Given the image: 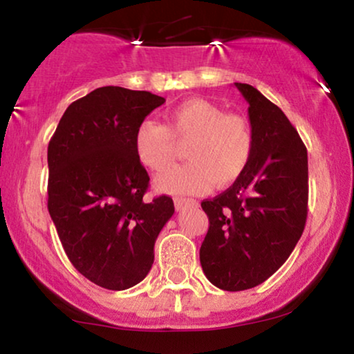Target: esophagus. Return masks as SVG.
Returning <instances> with one entry per match:
<instances>
[{
	"instance_id": "34e87169",
	"label": "esophagus",
	"mask_w": 354,
	"mask_h": 354,
	"mask_svg": "<svg viewBox=\"0 0 354 354\" xmlns=\"http://www.w3.org/2000/svg\"><path fill=\"white\" fill-rule=\"evenodd\" d=\"M174 205H176L177 211H183L187 209V207L198 206V201L192 200V198H176V200H174Z\"/></svg>"
}]
</instances>
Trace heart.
<instances>
[{
  "mask_svg": "<svg viewBox=\"0 0 354 354\" xmlns=\"http://www.w3.org/2000/svg\"><path fill=\"white\" fill-rule=\"evenodd\" d=\"M177 145H185L188 162L159 176L154 187L171 195H196L209 190L212 183L230 185L246 171L254 135L243 115L229 114L203 98L187 100L167 111L164 125L143 120L133 135L135 156L153 172L171 166Z\"/></svg>",
  "mask_w": 354,
  "mask_h": 354,
  "instance_id": "1",
  "label": "heart"
}]
</instances>
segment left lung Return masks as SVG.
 <instances>
[{
    "label": "left lung",
    "instance_id": "left-lung-1",
    "mask_svg": "<svg viewBox=\"0 0 354 354\" xmlns=\"http://www.w3.org/2000/svg\"><path fill=\"white\" fill-rule=\"evenodd\" d=\"M235 86L250 104L253 156L234 185L201 203L209 217L203 272L227 292L268 280L292 254L308 216V151L297 129L254 86Z\"/></svg>",
    "mask_w": 354,
    "mask_h": 354
}]
</instances>
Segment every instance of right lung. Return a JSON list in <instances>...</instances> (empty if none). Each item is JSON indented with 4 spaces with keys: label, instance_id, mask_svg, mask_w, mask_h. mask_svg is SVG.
Listing matches in <instances>:
<instances>
[{
    "label": "right lung",
    "instance_id": "add662e5",
    "mask_svg": "<svg viewBox=\"0 0 354 354\" xmlns=\"http://www.w3.org/2000/svg\"><path fill=\"white\" fill-rule=\"evenodd\" d=\"M162 96L101 86L66 109L48 145V211L67 258L108 290L147 277L154 241L174 214L171 196L145 201L149 177L133 135Z\"/></svg>",
    "mask_w": 354,
    "mask_h": 354
}]
</instances>
